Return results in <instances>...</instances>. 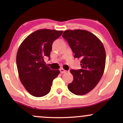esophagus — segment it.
I'll list each match as a JSON object with an SVG mask.
<instances>
[{"label":"esophagus","instance_id":"34e87169","mask_svg":"<svg viewBox=\"0 0 123 123\" xmlns=\"http://www.w3.org/2000/svg\"><path fill=\"white\" fill-rule=\"evenodd\" d=\"M60 72H61V73H66V70H65V69H63V68H61L60 69Z\"/></svg>","mask_w":123,"mask_h":123}]
</instances>
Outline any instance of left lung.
I'll return each mask as SVG.
<instances>
[{"mask_svg": "<svg viewBox=\"0 0 123 123\" xmlns=\"http://www.w3.org/2000/svg\"><path fill=\"white\" fill-rule=\"evenodd\" d=\"M62 37L74 53V57L81 60V69L70 70L73 80L68 84V89L75 95H84L95 88L104 74L105 48L95 35L87 31L66 30Z\"/></svg>", "mask_w": 123, "mask_h": 123, "instance_id": "obj_1", "label": "left lung"}]
</instances>
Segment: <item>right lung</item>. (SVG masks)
I'll list each match as a JSON object with an SVG mask.
<instances>
[{
	"mask_svg": "<svg viewBox=\"0 0 123 123\" xmlns=\"http://www.w3.org/2000/svg\"><path fill=\"white\" fill-rule=\"evenodd\" d=\"M62 31L39 29L27 36L21 44L17 54L16 62L19 79L26 91L36 97L47 95L59 70L51 69L44 58L50 59L52 44Z\"/></svg>",
	"mask_w": 123,
	"mask_h": 123,
	"instance_id": "obj_1",
	"label": "right lung"
}]
</instances>
